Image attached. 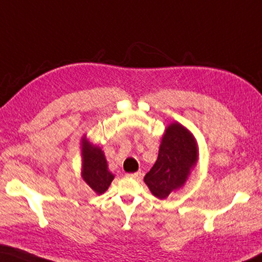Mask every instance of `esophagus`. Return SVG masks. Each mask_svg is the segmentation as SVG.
Listing matches in <instances>:
<instances>
[{
	"label": "esophagus",
	"instance_id": "1",
	"mask_svg": "<svg viewBox=\"0 0 262 262\" xmlns=\"http://www.w3.org/2000/svg\"><path fill=\"white\" fill-rule=\"evenodd\" d=\"M141 176H142L141 172H135V173H128L127 174V177H130V178H134V179H140Z\"/></svg>",
	"mask_w": 262,
	"mask_h": 262
}]
</instances>
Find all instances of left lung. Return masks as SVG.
Wrapping results in <instances>:
<instances>
[{
	"mask_svg": "<svg viewBox=\"0 0 262 262\" xmlns=\"http://www.w3.org/2000/svg\"><path fill=\"white\" fill-rule=\"evenodd\" d=\"M198 144L187 128L178 122L167 126L162 137L157 161L144 177L155 196L166 199L181 188L198 162Z\"/></svg>",
	"mask_w": 262,
	"mask_h": 262,
	"instance_id": "1",
	"label": "left lung"
}]
</instances>
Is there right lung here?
<instances>
[{"label":"right lung","mask_w":262,"mask_h":262,"mask_svg":"<svg viewBox=\"0 0 262 262\" xmlns=\"http://www.w3.org/2000/svg\"><path fill=\"white\" fill-rule=\"evenodd\" d=\"M82 177L97 194L105 193L114 179L107 167L105 155L98 145H94L84 136L82 139Z\"/></svg>","instance_id":"right-lung-1"}]
</instances>
